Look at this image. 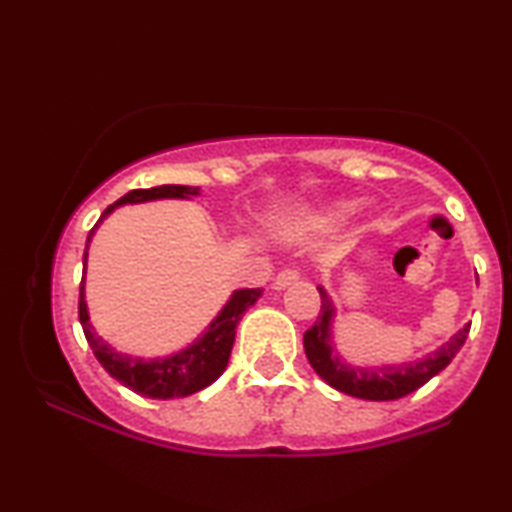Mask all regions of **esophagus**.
I'll list each match as a JSON object with an SVG mask.
<instances>
[{"label": "esophagus", "instance_id": "1", "mask_svg": "<svg viewBox=\"0 0 512 512\" xmlns=\"http://www.w3.org/2000/svg\"><path fill=\"white\" fill-rule=\"evenodd\" d=\"M298 280H301V270L284 268V270L277 272V277H275V282H272V287H275V289H287L289 284H294Z\"/></svg>", "mask_w": 512, "mask_h": 512}]
</instances>
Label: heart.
Listing matches in <instances>:
<instances>
[{
    "label": "heart",
    "mask_w": 512,
    "mask_h": 512,
    "mask_svg": "<svg viewBox=\"0 0 512 512\" xmlns=\"http://www.w3.org/2000/svg\"><path fill=\"white\" fill-rule=\"evenodd\" d=\"M348 211H350V207H345V204H343V207L331 209V211H329V218H343L345 214H348Z\"/></svg>",
    "instance_id": "heart-1"
}]
</instances>
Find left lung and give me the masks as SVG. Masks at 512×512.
<instances>
[{
	"label": "left lung",
	"instance_id": "obj_1",
	"mask_svg": "<svg viewBox=\"0 0 512 512\" xmlns=\"http://www.w3.org/2000/svg\"><path fill=\"white\" fill-rule=\"evenodd\" d=\"M322 298L320 315L313 327L303 334V348L308 355L310 367L317 371V376L324 378L331 388L341 390L345 395L360 397V400H374V402H386V400H400V397L414 393L428 383L430 378L447 367L454 360L456 353L466 343L470 322L466 327L456 331L447 343L440 345L435 353L418 362L400 364V367H376V369H357L350 367L348 362H343L341 357L334 355L331 348V320H334V303L327 291L317 287Z\"/></svg>",
	"mask_w": 512,
	"mask_h": 512
}]
</instances>
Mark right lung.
Wrapping results in <instances>:
<instances>
[{"instance_id": "add662e5", "label": "right lung", "mask_w": 512, "mask_h": 512, "mask_svg": "<svg viewBox=\"0 0 512 512\" xmlns=\"http://www.w3.org/2000/svg\"><path fill=\"white\" fill-rule=\"evenodd\" d=\"M190 195H197V188H190V185H159V188L148 190H131L124 197H119L115 204H110L103 211V216L98 218V223L108 214H112L117 207H122V204ZM98 223L91 228L89 237H86V249H89V240L98 228ZM258 296H261V289L235 291L230 296V301L225 303V308L218 313L216 320L204 331L202 338H197L190 348H185L171 357H164V360H141V357L122 355L117 350H112L108 343H103V338L96 334L89 322V310H86L84 301V275L82 284H79V322H82L86 343L94 350L96 360L103 364V369L112 378H117L129 390H134L136 395L152 397V400H174V397H188L192 393H199V390L211 386L223 374L225 367H228L232 343H235L237 322L242 320L244 310L258 301Z\"/></svg>"}]
</instances>
